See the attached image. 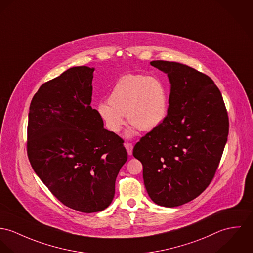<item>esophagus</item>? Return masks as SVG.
I'll return each instance as SVG.
<instances>
[{"mask_svg": "<svg viewBox=\"0 0 253 253\" xmlns=\"http://www.w3.org/2000/svg\"><path fill=\"white\" fill-rule=\"evenodd\" d=\"M124 145H125V148H126V150L128 152V154L132 155V153H133V144L130 143V142H126Z\"/></svg>", "mask_w": 253, "mask_h": 253, "instance_id": "esophagus-1", "label": "esophagus"}]
</instances>
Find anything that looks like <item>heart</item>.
I'll return each instance as SVG.
<instances>
[{
	"instance_id": "heart-1",
	"label": "heart",
	"mask_w": 253,
	"mask_h": 253,
	"mask_svg": "<svg viewBox=\"0 0 253 253\" xmlns=\"http://www.w3.org/2000/svg\"><path fill=\"white\" fill-rule=\"evenodd\" d=\"M108 103L97 107L107 129L114 134L119 133L126 115L132 124L126 136L131 137L137 128L149 132L163 122L168 111V93L164 84L156 78L128 75L114 84Z\"/></svg>"
}]
</instances>
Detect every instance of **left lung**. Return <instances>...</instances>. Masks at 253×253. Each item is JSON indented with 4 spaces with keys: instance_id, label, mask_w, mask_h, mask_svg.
<instances>
[{
    "instance_id": "1",
    "label": "left lung",
    "mask_w": 253,
    "mask_h": 253,
    "mask_svg": "<svg viewBox=\"0 0 253 253\" xmlns=\"http://www.w3.org/2000/svg\"><path fill=\"white\" fill-rule=\"evenodd\" d=\"M168 75V114L134 147L144 186L157 205L173 208L199 196L212 180L229 133L222 95L207 75L186 65L152 61Z\"/></svg>"
}]
</instances>
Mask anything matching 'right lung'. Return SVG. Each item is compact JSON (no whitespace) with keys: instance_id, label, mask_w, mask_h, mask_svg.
Listing matches in <instances>:
<instances>
[{"instance_id":"obj_1","label":"right lung","mask_w":253,"mask_h":253,"mask_svg":"<svg viewBox=\"0 0 253 253\" xmlns=\"http://www.w3.org/2000/svg\"><path fill=\"white\" fill-rule=\"evenodd\" d=\"M94 68L73 67L32 99L27 153L37 175L65 206L91 213L108 208L128 155L91 108Z\"/></svg>"}]
</instances>
